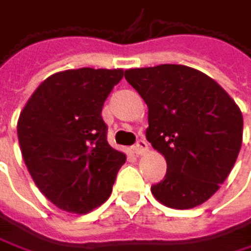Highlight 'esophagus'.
Here are the masks:
<instances>
[{"mask_svg":"<svg viewBox=\"0 0 251 251\" xmlns=\"http://www.w3.org/2000/svg\"><path fill=\"white\" fill-rule=\"evenodd\" d=\"M134 149H135L137 153L141 155V153H144V152H148V151H149V144H148V141L144 140V138H138V141L135 143Z\"/></svg>","mask_w":251,"mask_h":251,"instance_id":"34e87169","label":"esophagus"}]
</instances>
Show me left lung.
I'll use <instances>...</instances> for the list:
<instances>
[{
	"label": "left lung",
	"mask_w": 251,
	"mask_h": 251,
	"mask_svg": "<svg viewBox=\"0 0 251 251\" xmlns=\"http://www.w3.org/2000/svg\"><path fill=\"white\" fill-rule=\"evenodd\" d=\"M149 108L148 141L167 173L152 185L162 205L190 209L226 180L243 144V114L223 87L197 69L159 64L125 71Z\"/></svg>",
	"instance_id": "1"
}]
</instances>
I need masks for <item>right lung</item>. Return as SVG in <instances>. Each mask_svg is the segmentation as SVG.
Wrapping results in <instances>:
<instances>
[{
  "mask_svg": "<svg viewBox=\"0 0 251 251\" xmlns=\"http://www.w3.org/2000/svg\"><path fill=\"white\" fill-rule=\"evenodd\" d=\"M122 69H71L46 78L18 120V138L34 184L63 211L87 214L111 194L126 155L107 141L102 107Z\"/></svg>",
  "mask_w": 251,
  "mask_h": 251,
  "instance_id": "obj_1",
  "label": "right lung"
}]
</instances>
